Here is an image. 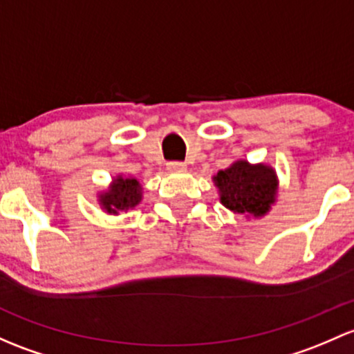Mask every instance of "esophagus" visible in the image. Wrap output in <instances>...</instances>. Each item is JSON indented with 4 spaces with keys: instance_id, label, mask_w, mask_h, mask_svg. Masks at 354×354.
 Listing matches in <instances>:
<instances>
[{
    "instance_id": "34e87169",
    "label": "esophagus",
    "mask_w": 354,
    "mask_h": 354,
    "mask_svg": "<svg viewBox=\"0 0 354 354\" xmlns=\"http://www.w3.org/2000/svg\"><path fill=\"white\" fill-rule=\"evenodd\" d=\"M167 171H171V173H183V171H187V165L178 161L167 162Z\"/></svg>"
}]
</instances>
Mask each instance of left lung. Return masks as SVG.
Masks as SVG:
<instances>
[{"mask_svg":"<svg viewBox=\"0 0 354 354\" xmlns=\"http://www.w3.org/2000/svg\"><path fill=\"white\" fill-rule=\"evenodd\" d=\"M221 203L234 214L245 217H265L278 195L277 171L265 162L251 165L239 159L214 178Z\"/></svg>","mask_w":354,"mask_h":354,"instance_id":"8db88e82","label":"left lung"}]
</instances>
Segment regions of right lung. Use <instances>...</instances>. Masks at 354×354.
I'll list each match as a JSON object with an SVG mask.
<instances>
[{
	"label": "right lung",
	"instance_id": "1",
	"mask_svg": "<svg viewBox=\"0 0 354 354\" xmlns=\"http://www.w3.org/2000/svg\"><path fill=\"white\" fill-rule=\"evenodd\" d=\"M142 200V185L133 176L113 178L110 187L98 193V203L106 214L118 215L120 212L132 210Z\"/></svg>",
	"mask_w": 354,
	"mask_h": 354
}]
</instances>
